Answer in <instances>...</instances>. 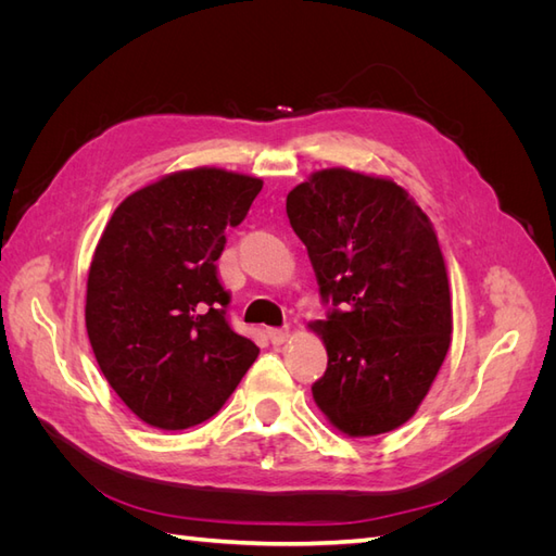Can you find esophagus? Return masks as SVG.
Masks as SVG:
<instances>
[{"instance_id":"esophagus-1","label":"esophagus","mask_w":556,"mask_h":556,"mask_svg":"<svg viewBox=\"0 0 556 556\" xmlns=\"http://www.w3.org/2000/svg\"><path fill=\"white\" fill-rule=\"evenodd\" d=\"M266 336L274 345H282L290 339V329L288 327H271V329H266Z\"/></svg>"}]
</instances>
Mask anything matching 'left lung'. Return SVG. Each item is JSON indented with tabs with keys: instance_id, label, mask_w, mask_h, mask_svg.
Here are the masks:
<instances>
[{
	"instance_id": "obj_1",
	"label": "left lung",
	"mask_w": 556,
	"mask_h": 556,
	"mask_svg": "<svg viewBox=\"0 0 556 556\" xmlns=\"http://www.w3.org/2000/svg\"><path fill=\"white\" fill-rule=\"evenodd\" d=\"M288 217L331 306L313 325L329 357L313 382L315 403L348 435L401 427L427 396L452 333L429 217L396 182L348 169L296 185Z\"/></svg>"
}]
</instances>
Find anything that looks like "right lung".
Returning <instances> with one entry per match:
<instances>
[{
	"label": "right lung",
	"mask_w": 556,
	"mask_h": 556,
	"mask_svg": "<svg viewBox=\"0 0 556 556\" xmlns=\"http://www.w3.org/2000/svg\"><path fill=\"white\" fill-rule=\"evenodd\" d=\"M260 190V178L206 166L164 176L129 194L97 243L88 339L115 394L150 427L213 417L260 355L229 325L215 264Z\"/></svg>",
	"instance_id": "obj_1"
}]
</instances>
